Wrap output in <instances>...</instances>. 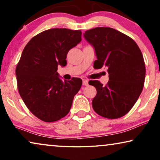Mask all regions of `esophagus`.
I'll return each mask as SVG.
<instances>
[{
	"label": "esophagus",
	"mask_w": 160,
	"mask_h": 160,
	"mask_svg": "<svg viewBox=\"0 0 160 160\" xmlns=\"http://www.w3.org/2000/svg\"><path fill=\"white\" fill-rule=\"evenodd\" d=\"M83 85H84V86L88 85V81L87 79H83Z\"/></svg>",
	"instance_id": "34e87169"
}]
</instances>
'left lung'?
<instances>
[{"instance_id": "left-lung-1", "label": "left lung", "mask_w": 160, "mask_h": 160, "mask_svg": "<svg viewBox=\"0 0 160 160\" xmlns=\"http://www.w3.org/2000/svg\"><path fill=\"white\" fill-rule=\"evenodd\" d=\"M95 49V69L108 68L109 81L102 86L99 81H89L97 94L92 108L98 114L118 119L128 113L138 99L145 81V63L134 40L111 28H95L84 33Z\"/></svg>"}]
</instances>
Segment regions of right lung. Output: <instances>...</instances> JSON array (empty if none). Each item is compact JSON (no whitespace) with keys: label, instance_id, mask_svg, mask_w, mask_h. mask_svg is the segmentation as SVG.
<instances>
[{"label":"right lung","instance_id":"obj_1","mask_svg":"<svg viewBox=\"0 0 160 160\" xmlns=\"http://www.w3.org/2000/svg\"><path fill=\"white\" fill-rule=\"evenodd\" d=\"M81 41V30L53 28L36 35L24 48L16 68L18 91L30 112L43 122L65 117L82 87L81 78L62 81L57 72Z\"/></svg>","mask_w":160,"mask_h":160}]
</instances>
